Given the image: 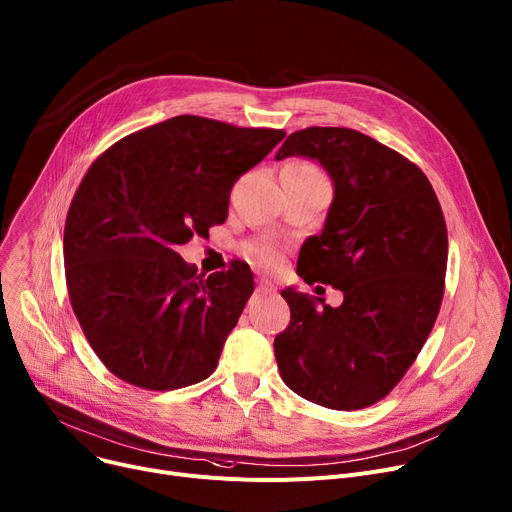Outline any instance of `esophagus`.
<instances>
[{
    "mask_svg": "<svg viewBox=\"0 0 512 512\" xmlns=\"http://www.w3.org/2000/svg\"><path fill=\"white\" fill-rule=\"evenodd\" d=\"M257 292H261V294H271V292H276V286L271 284L269 280H265V278H259V280H257Z\"/></svg>",
    "mask_w": 512,
    "mask_h": 512,
    "instance_id": "obj_1",
    "label": "esophagus"
}]
</instances>
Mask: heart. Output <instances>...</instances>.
I'll list each match as a JSON object with an SVG mask.
<instances>
[{"instance_id":"obj_1","label":"heart","mask_w":512,"mask_h":512,"mask_svg":"<svg viewBox=\"0 0 512 512\" xmlns=\"http://www.w3.org/2000/svg\"><path fill=\"white\" fill-rule=\"evenodd\" d=\"M251 259L261 267H276L280 263V251L278 247L269 243H255L249 247Z\"/></svg>"}]
</instances>
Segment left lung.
I'll return each mask as SVG.
<instances>
[{
	"label": "left lung",
	"instance_id": "obj_1",
	"mask_svg": "<svg viewBox=\"0 0 512 512\" xmlns=\"http://www.w3.org/2000/svg\"><path fill=\"white\" fill-rule=\"evenodd\" d=\"M317 160L333 183L321 234L298 253L296 274L344 292L339 306L282 290L290 325L276 335L282 381L329 410L383 399L428 339L445 292L449 238L422 170L348 127L294 131L276 160Z\"/></svg>",
	"mask_w": 512,
	"mask_h": 512
}]
</instances>
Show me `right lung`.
<instances>
[{
	"label": "right lung",
	"instance_id": "obj_1",
	"mask_svg": "<svg viewBox=\"0 0 512 512\" xmlns=\"http://www.w3.org/2000/svg\"><path fill=\"white\" fill-rule=\"evenodd\" d=\"M284 135L179 115L127 135L88 168L65 220V280L88 344L115 377L173 391L216 370L253 271L232 261L203 278L177 247L226 220L232 185Z\"/></svg>",
	"mask_w": 512,
	"mask_h": 512
}]
</instances>
